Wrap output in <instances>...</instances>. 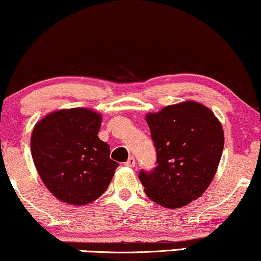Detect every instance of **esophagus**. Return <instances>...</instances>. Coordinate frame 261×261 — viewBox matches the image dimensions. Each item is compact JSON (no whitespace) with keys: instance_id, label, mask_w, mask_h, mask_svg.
Segmentation results:
<instances>
[{"instance_id":"obj_1","label":"esophagus","mask_w":261,"mask_h":261,"mask_svg":"<svg viewBox=\"0 0 261 261\" xmlns=\"http://www.w3.org/2000/svg\"><path fill=\"white\" fill-rule=\"evenodd\" d=\"M135 165H136V160H135L134 156L128 158V160L125 163V166L127 167H135Z\"/></svg>"}]
</instances>
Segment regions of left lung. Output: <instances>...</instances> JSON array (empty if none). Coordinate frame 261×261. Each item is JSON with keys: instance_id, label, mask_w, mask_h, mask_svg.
I'll use <instances>...</instances> for the list:
<instances>
[{"instance_id": "8db88e82", "label": "left lung", "mask_w": 261, "mask_h": 261, "mask_svg": "<svg viewBox=\"0 0 261 261\" xmlns=\"http://www.w3.org/2000/svg\"><path fill=\"white\" fill-rule=\"evenodd\" d=\"M158 166L140 172L147 196L165 208L199 199L216 176L224 148L223 126L212 111L184 101L146 115Z\"/></svg>"}]
</instances>
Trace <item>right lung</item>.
Masks as SVG:
<instances>
[{
	"mask_svg": "<svg viewBox=\"0 0 261 261\" xmlns=\"http://www.w3.org/2000/svg\"><path fill=\"white\" fill-rule=\"evenodd\" d=\"M102 115L89 108L51 112L31 134V155L47 189L62 202L83 206L100 197L119 165L101 141Z\"/></svg>",
	"mask_w": 261,
	"mask_h": 261,
	"instance_id": "obj_1",
	"label": "right lung"
}]
</instances>
